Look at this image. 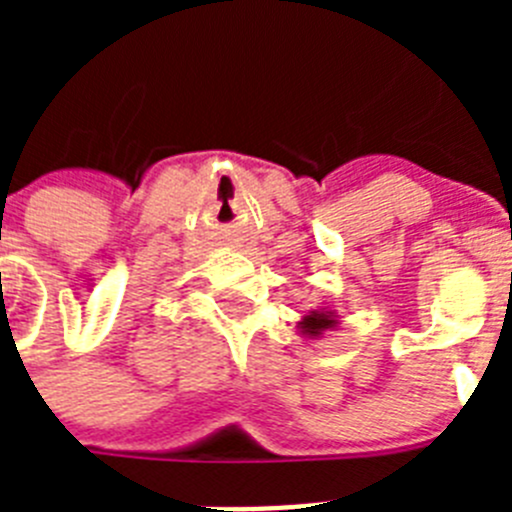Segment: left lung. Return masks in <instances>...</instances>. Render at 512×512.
Here are the masks:
<instances>
[{"label":"left lung","instance_id":"obj_1","mask_svg":"<svg viewBox=\"0 0 512 512\" xmlns=\"http://www.w3.org/2000/svg\"><path fill=\"white\" fill-rule=\"evenodd\" d=\"M297 328H300L302 336L320 338L323 333H328V330L338 328V315H336V310H328V307H318V310L307 312L305 318L297 323Z\"/></svg>","mask_w":512,"mask_h":512}]
</instances>
